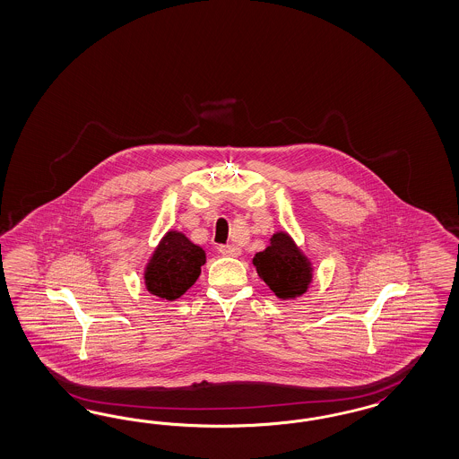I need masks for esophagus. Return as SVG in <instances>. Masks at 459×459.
Returning <instances> with one entry per match:
<instances>
[{
    "instance_id": "34e87169",
    "label": "esophagus",
    "mask_w": 459,
    "mask_h": 459,
    "mask_svg": "<svg viewBox=\"0 0 459 459\" xmlns=\"http://www.w3.org/2000/svg\"><path fill=\"white\" fill-rule=\"evenodd\" d=\"M218 252L224 255V256H235V258L241 255V250H239L238 247H235V245H221V247L218 248Z\"/></svg>"
}]
</instances>
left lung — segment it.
<instances>
[{
	"mask_svg": "<svg viewBox=\"0 0 459 459\" xmlns=\"http://www.w3.org/2000/svg\"><path fill=\"white\" fill-rule=\"evenodd\" d=\"M253 265L270 290L283 300L306 294L311 285L312 264L285 231L270 238L265 250L253 256Z\"/></svg>",
	"mask_w": 459,
	"mask_h": 459,
	"instance_id": "left-lung-1",
	"label": "left lung"
}]
</instances>
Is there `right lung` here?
Listing matches in <instances>:
<instances>
[{
	"label": "right lung",
	"mask_w": 459,
	"mask_h": 459,
	"mask_svg": "<svg viewBox=\"0 0 459 459\" xmlns=\"http://www.w3.org/2000/svg\"><path fill=\"white\" fill-rule=\"evenodd\" d=\"M206 253L180 231H167L153 250L143 273L148 292L176 300L186 294L201 275Z\"/></svg>",
	"instance_id": "add662e5"
}]
</instances>
